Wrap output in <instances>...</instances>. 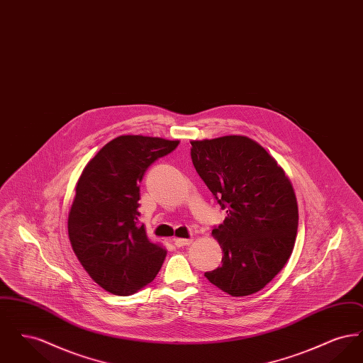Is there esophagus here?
<instances>
[{"mask_svg":"<svg viewBox=\"0 0 363 363\" xmlns=\"http://www.w3.org/2000/svg\"><path fill=\"white\" fill-rule=\"evenodd\" d=\"M191 242H193V238H174V245L178 247L188 246Z\"/></svg>","mask_w":363,"mask_h":363,"instance_id":"obj_1","label":"esophagus"}]
</instances>
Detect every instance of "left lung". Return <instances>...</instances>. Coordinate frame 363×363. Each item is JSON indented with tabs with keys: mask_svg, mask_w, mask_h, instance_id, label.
<instances>
[{
	"mask_svg": "<svg viewBox=\"0 0 363 363\" xmlns=\"http://www.w3.org/2000/svg\"><path fill=\"white\" fill-rule=\"evenodd\" d=\"M190 156L222 209L212 235L223 249L222 267L204 277L222 291L246 296L264 289L293 253L298 204L277 160L246 136L190 141Z\"/></svg>",
	"mask_w": 363,
	"mask_h": 363,
	"instance_id": "8db88e82",
	"label": "left lung"
}]
</instances>
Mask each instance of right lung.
Wrapping results in <instances>:
<instances>
[{
  "instance_id": "right-lung-1",
  "label": "right lung",
  "mask_w": 363,
  "mask_h": 363,
  "mask_svg": "<svg viewBox=\"0 0 363 363\" xmlns=\"http://www.w3.org/2000/svg\"><path fill=\"white\" fill-rule=\"evenodd\" d=\"M178 140L126 135L86 163L68 216L70 245L88 275L114 295H132L155 279L166 249L138 222L140 182L147 169L173 152Z\"/></svg>"
}]
</instances>
